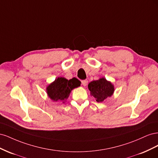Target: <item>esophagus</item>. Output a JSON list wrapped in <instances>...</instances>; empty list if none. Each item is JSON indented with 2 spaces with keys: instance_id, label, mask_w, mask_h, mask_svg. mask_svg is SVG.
I'll use <instances>...</instances> for the list:
<instances>
[{
  "instance_id": "34e87169",
  "label": "esophagus",
  "mask_w": 158,
  "mask_h": 158,
  "mask_svg": "<svg viewBox=\"0 0 158 158\" xmlns=\"http://www.w3.org/2000/svg\"><path fill=\"white\" fill-rule=\"evenodd\" d=\"M88 81L87 80H84L82 81V84L84 85V86H86L88 85Z\"/></svg>"
}]
</instances>
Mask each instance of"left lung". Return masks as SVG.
<instances>
[{
  "label": "left lung",
  "instance_id": "left-lung-1",
  "mask_svg": "<svg viewBox=\"0 0 158 158\" xmlns=\"http://www.w3.org/2000/svg\"><path fill=\"white\" fill-rule=\"evenodd\" d=\"M88 89L90 95L98 103L106 101L108 98L112 96L114 92V85L103 77L89 82Z\"/></svg>",
  "mask_w": 158,
  "mask_h": 158
}]
</instances>
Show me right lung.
<instances>
[{
    "instance_id": "add662e5",
    "label": "right lung",
    "mask_w": 158,
    "mask_h": 158,
    "mask_svg": "<svg viewBox=\"0 0 158 158\" xmlns=\"http://www.w3.org/2000/svg\"><path fill=\"white\" fill-rule=\"evenodd\" d=\"M80 81L76 78L69 80L64 77H58L47 85L46 92L52 101L64 103L69 97L71 91L80 86Z\"/></svg>"
}]
</instances>
